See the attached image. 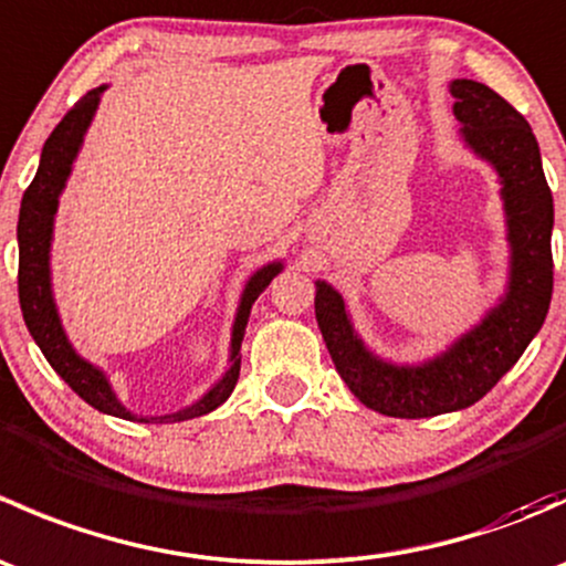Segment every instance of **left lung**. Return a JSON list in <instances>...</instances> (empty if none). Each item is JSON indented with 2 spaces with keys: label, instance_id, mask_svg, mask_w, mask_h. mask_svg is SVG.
<instances>
[{
  "label": "left lung",
  "instance_id": "obj_1",
  "mask_svg": "<svg viewBox=\"0 0 566 566\" xmlns=\"http://www.w3.org/2000/svg\"><path fill=\"white\" fill-rule=\"evenodd\" d=\"M449 93L462 142L501 182L510 276L499 304L438 356L391 364L364 345L339 290L315 282V317L336 373L367 408L394 419H427L479 402L539 334L553 295V197L531 125L473 78H454Z\"/></svg>",
  "mask_w": 566,
  "mask_h": 566
}]
</instances>
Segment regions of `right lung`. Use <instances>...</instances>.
I'll return each mask as SVG.
<instances>
[{"label": "right lung", "instance_id": "1", "mask_svg": "<svg viewBox=\"0 0 566 566\" xmlns=\"http://www.w3.org/2000/svg\"><path fill=\"white\" fill-rule=\"evenodd\" d=\"M106 84L90 90L71 112L62 117V123L51 130L45 139L43 153H40V167L35 180L24 191L19 213V301L21 312H24V323L30 328L32 339L43 350L45 361L54 367V373L71 386L78 397L95 410L117 419L128 421H145V424H172V421L197 419V416L210 413L227 402L232 389L241 375V342L247 334L251 304L260 298L262 290L271 284V279L282 271V260L268 262V265L256 268L243 284L241 304H238L235 323H232V339H230V367L227 373L210 386L197 402L186 405V408L175 410L167 416H136L125 408L114 394L112 384L104 375V369L90 364L76 353V347L67 339L65 328H62L60 312H56L54 290H51V241H54V219L56 208H60V193L65 191L67 177L73 172V161H76L78 150L84 145V134H87L90 123H93L95 112H98L101 95H104Z\"/></svg>", "mask_w": 566, "mask_h": 566}]
</instances>
